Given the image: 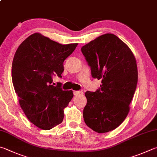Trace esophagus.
<instances>
[{"label": "esophagus", "instance_id": "obj_1", "mask_svg": "<svg viewBox=\"0 0 157 157\" xmlns=\"http://www.w3.org/2000/svg\"><path fill=\"white\" fill-rule=\"evenodd\" d=\"M84 93L81 90H75L73 91V94L74 95H82Z\"/></svg>", "mask_w": 157, "mask_h": 157}]
</instances>
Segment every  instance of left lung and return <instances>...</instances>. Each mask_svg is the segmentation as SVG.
<instances>
[{"instance_id":"left-lung-1","label":"left lung","mask_w":157,"mask_h":157,"mask_svg":"<svg viewBox=\"0 0 157 157\" xmlns=\"http://www.w3.org/2000/svg\"><path fill=\"white\" fill-rule=\"evenodd\" d=\"M93 78L101 79L95 92L87 91L84 120L98 133L117 128L128 115L138 80L136 59L117 36L106 33L82 47Z\"/></svg>"}]
</instances>
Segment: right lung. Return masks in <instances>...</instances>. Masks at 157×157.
<instances>
[{"label":"right lung","mask_w":157,"mask_h":157,"mask_svg":"<svg viewBox=\"0 0 157 157\" xmlns=\"http://www.w3.org/2000/svg\"><path fill=\"white\" fill-rule=\"evenodd\" d=\"M77 46L61 44L36 33L20 44L14 55L11 77L19 104L28 119L42 130L62 123L64 108L73 98V91L62 90L60 82L53 86V77L61 78L63 62Z\"/></svg>","instance_id":"1"}]
</instances>
